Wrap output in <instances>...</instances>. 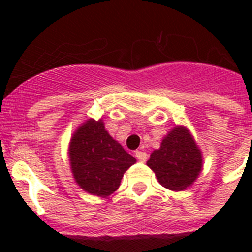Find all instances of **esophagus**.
<instances>
[{
    "instance_id": "1",
    "label": "esophagus",
    "mask_w": 252,
    "mask_h": 252,
    "mask_svg": "<svg viewBox=\"0 0 252 252\" xmlns=\"http://www.w3.org/2000/svg\"><path fill=\"white\" fill-rule=\"evenodd\" d=\"M135 157H136V159L141 162H145L146 160H148V154H146L145 151L137 150L136 153H135Z\"/></svg>"
}]
</instances>
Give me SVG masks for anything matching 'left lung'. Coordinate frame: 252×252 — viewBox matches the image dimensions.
I'll return each instance as SVG.
<instances>
[{"label":"left lung","mask_w":252,"mask_h":252,"mask_svg":"<svg viewBox=\"0 0 252 252\" xmlns=\"http://www.w3.org/2000/svg\"><path fill=\"white\" fill-rule=\"evenodd\" d=\"M148 166L159 183L170 190H183L198 177L202 169L201 150L188 130L175 127L162 140L159 150L150 155Z\"/></svg>","instance_id":"obj_1"}]
</instances>
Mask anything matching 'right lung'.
<instances>
[{"label": "right lung", "instance_id": "right-lung-1", "mask_svg": "<svg viewBox=\"0 0 252 252\" xmlns=\"http://www.w3.org/2000/svg\"><path fill=\"white\" fill-rule=\"evenodd\" d=\"M69 158L74 179L86 192L107 197L120 187L135 158L104 130L102 120H90L73 135Z\"/></svg>", "mask_w": 252, "mask_h": 252}]
</instances>
